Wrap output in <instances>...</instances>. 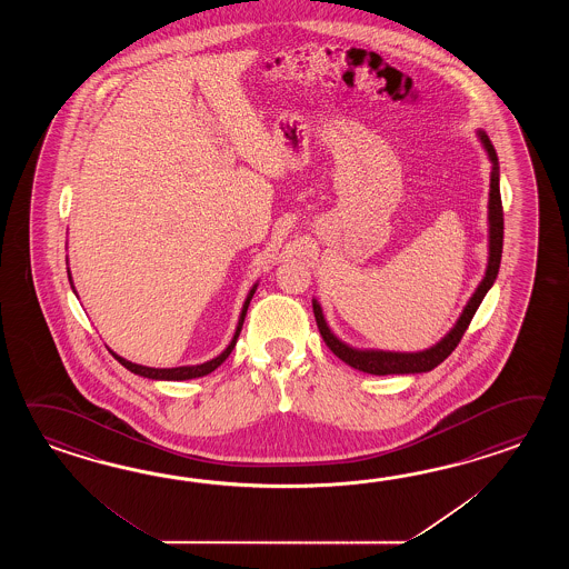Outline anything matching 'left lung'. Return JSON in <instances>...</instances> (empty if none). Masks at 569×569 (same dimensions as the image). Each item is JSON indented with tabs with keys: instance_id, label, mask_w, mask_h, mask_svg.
I'll return each mask as SVG.
<instances>
[{
	"instance_id": "8db88e82",
	"label": "left lung",
	"mask_w": 569,
	"mask_h": 569,
	"mask_svg": "<svg viewBox=\"0 0 569 569\" xmlns=\"http://www.w3.org/2000/svg\"><path fill=\"white\" fill-rule=\"evenodd\" d=\"M480 144L483 146L488 160L492 164L490 172V193H488V264L486 272L478 289L473 290L470 301L466 302L456 326L449 329L443 338L437 341L436 346L421 351H387V350H362L353 348L350 343L341 339L327 326L326 315L317 299H313V313L319 333L327 343V348L338 356L339 360L366 372V375L387 376V375H421L437 368L439 363L448 358L451 351L458 348L461 336L472 321L476 309L480 307L486 292L492 289L498 268H500V258H502V236H505V219H502V201H500V167H498V157H496L495 146L486 132L478 130L476 132Z\"/></svg>"
}]
</instances>
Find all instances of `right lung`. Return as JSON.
<instances>
[{
  "label": "right lung",
  "instance_id": "obj_1",
  "mask_svg": "<svg viewBox=\"0 0 569 569\" xmlns=\"http://www.w3.org/2000/svg\"><path fill=\"white\" fill-rule=\"evenodd\" d=\"M69 272V282H71V289H73L74 295H77V290H74L73 277H71V270H67ZM256 289H258V282H256L254 287L250 289L248 292V297H246V301L242 305V311H240V319H238V326H236V333H233V338H231L230 343H228V348L221 351L219 356H216L213 360H207L203 363H194V366H179V368H150V366H142V363H133L130 360H126V358H121L118 356L116 351L109 350V353L118 360V362L123 366V368H128L130 372L138 376H144V378H150V380H191V378H201V376L211 375L218 366L226 362L228 360V356H230L231 350L236 348V341L240 338V331H242L243 326V317H246V311H248V305L252 301V297H254Z\"/></svg>",
  "mask_w": 569,
  "mask_h": 569
}]
</instances>
